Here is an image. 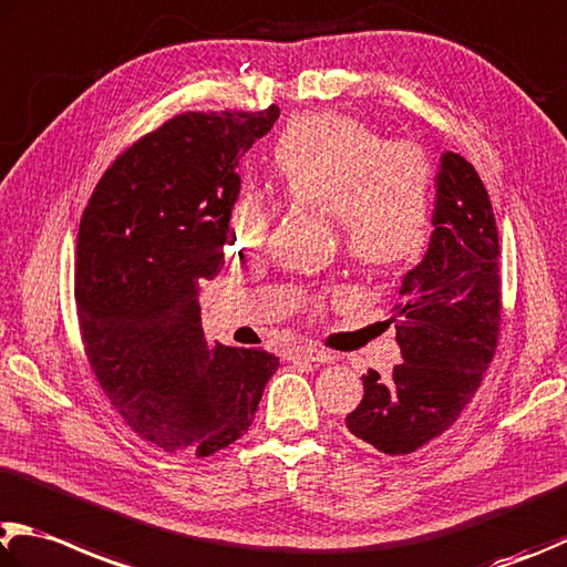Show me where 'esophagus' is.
Returning <instances> with one entry per match:
<instances>
[{"mask_svg": "<svg viewBox=\"0 0 567 567\" xmlns=\"http://www.w3.org/2000/svg\"><path fill=\"white\" fill-rule=\"evenodd\" d=\"M290 357L292 359H305V362H319V364H327V362H334V354L324 352V349H317V347H292L290 349Z\"/></svg>", "mask_w": 567, "mask_h": 567, "instance_id": "esophagus-1", "label": "esophagus"}]
</instances>
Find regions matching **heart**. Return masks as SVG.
Here are the masks:
<instances>
[{
	"label": "heart",
	"mask_w": 567,
	"mask_h": 567,
	"mask_svg": "<svg viewBox=\"0 0 567 567\" xmlns=\"http://www.w3.org/2000/svg\"><path fill=\"white\" fill-rule=\"evenodd\" d=\"M277 188L322 210L349 257L377 267L416 257L431 235V166L414 143H386L354 118L315 113L287 123L272 146ZM272 210L260 193H243L228 218V250L260 252Z\"/></svg>",
	"instance_id": "b5f03b06"
}]
</instances>
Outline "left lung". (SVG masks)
Listing matches in <instances>:
<instances>
[{"label": "left lung", "instance_id": "obj_1", "mask_svg": "<svg viewBox=\"0 0 567 567\" xmlns=\"http://www.w3.org/2000/svg\"><path fill=\"white\" fill-rule=\"evenodd\" d=\"M498 228L476 168L444 153L436 176L434 235L401 277L389 322L404 362L389 379L369 369L347 429L389 456L414 454L456 424L493 362L501 334Z\"/></svg>", "mask_w": 567, "mask_h": 567}]
</instances>
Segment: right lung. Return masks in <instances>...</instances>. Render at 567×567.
<instances>
[{"instance_id":"1","label":"right lung","mask_w":567,"mask_h":567,"mask_svg":"<svg viewBox=\"0 0 567 567\" xmlns=\"http://www.w3.org/2000/svg\"><path fill=\"white\" fill-rule=\"evenodd\" d=\"M280 109L188 111L111 163L81 215L74 297L99 386L141 439L210 456L250 429L280 359L210 347L198 290L223 267L238 158Z\"/></svg>"}]
</instances>
